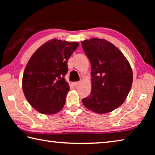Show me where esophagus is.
<instances>
[{
  "mask_svg": "<svg viewBox=\"0 0 155 155\" xmlns=\"http://www.w3.org/2000/svg\"><path fill=\"white\" fill-rule=\"evenodd\" d=\"M78 85H79V82H74V83H72V85L74 86V87H77V86H78Z\"/></svg>",
  "mask_w": 155,
  "mask_h": 155,
  "instance_id": "1",
  "label": "esophagus"
}]
</instances>
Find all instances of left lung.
<instances>
[{
    "mask_svg": "<svg viewBox=\"0 0 155 155\" xmlns=\"http://www.w3.org/2000/svg\"><path fill=\"white\" fill-rule=\"evenodd\" d=\"M91 66V91L84 106L98 114L114 111L124 102L133 83L129 63L120 50L105 40L81 41Z\"/></svg>",
    "mask_w": 155,
    "mask_h": 155,
    "instance_id": "obj_1",
    "label": "left lung"
}]
</instances>
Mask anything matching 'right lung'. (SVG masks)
I'll use <instances>...</instances> for the list:
<instances>
[{
  "instance_id": "add662e5",
  "label": "right lung",
  "mask_w": 155,
  "mask_h": 155,
  "mask_svg": "<svg viewBox=\"0 0 155 155\" xmlns=\"http://www.w3.org/2000/svg\"><path fill=\"white\" fill-rule=\"evenodd\" d=\"M77 42L52 40L40 46L31 57L22 78V89L28 103L43 114L61 111L69 85L65 81L68 61Z\"/></svg>"
}]
</instances>
